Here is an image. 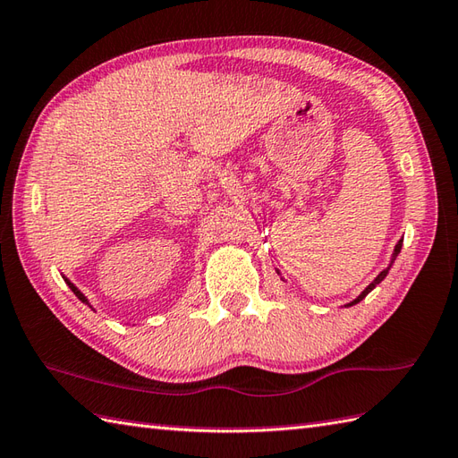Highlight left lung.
I'll return each mask as SVG.
<instances>
[{
	"instance_id": "1",
	"label": "left lung",
	"mask_w": 458,
	"mask_h": 458,
	"mask_svg": "<svg viewBox=\"0 0 458 458\" xmlns=\"http://www.w3.org/2000/svg\"><path fill=\"white\" fill-rule=\"evenodd\" d=\"M401 246H403V240H399V242H397V246H395V252H393V258H391V264H389L387 267H385V270H383V272H381V274H379L377 277H375V280H373V282H371L369 285H367V288H365V290H363V292L360 293V298H357V300H353L352 303H347V306H353V303H360V301H361V300L365 298V295H367V293H369V292H371V290L375 288V285H377V284H381V282L385 280V276H387V274H389V270H391V266H393V262H395V258H397V254L401 252Z\"/></svg>"
}]
</instances>
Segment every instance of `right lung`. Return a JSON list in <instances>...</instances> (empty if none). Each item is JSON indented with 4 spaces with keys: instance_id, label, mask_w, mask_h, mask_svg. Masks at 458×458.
<instances>
[{
    "instance_id": "obj_1",
    "label": "right lung",
    "mask_w": 458,
    "mask_h": 458,
    "mask_svg": "<svg viewBox=\"0 0 458 458\" xmlns=\"http://www.w3.org/2000/svg\"><path fill=\"white\" fill-rule=\"evenodd\" d=\"M65 282H67V285H69V288H71V292H73V293L77 295V298H79L81 301H83V303H89V301H87V298H85V295H83V293H81V292H79V290L75 288V285H73V284H71L69 280H65Z\"/></svg>"
}]
</instances>
